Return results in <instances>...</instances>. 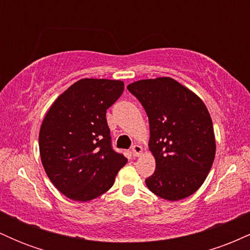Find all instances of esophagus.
<instances>
[{"label": "esophagus", "mask_w": 250, "mask_h": 250, "mask_svg": "<svg viewBox=\"0 0 250 250\" xmlns=\"http://www.w3.org/2000/svg\"><path fill=\"white\" fill-rule=\"evenodd\" d=\"M142 151H143V149L141 146H139V145H134L133 148H131V153H133V156H135V157H139L140 155L142 154Z\"/></svg>", "instance_id": "esophagus-1"}]
</instances>
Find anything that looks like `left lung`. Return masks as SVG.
<instances>
[{
  "instance_id": "8db88e82",
  "label": "left lung",
  "mask_w": 250,
  "mask_h": 250,
  "mask_svg": "<svg viewBox=\"0 0 250 250\" xmlns=\"http://www.w3.org/2000/svg\"><path fill=\"white\" fill-rule=\"evenodd\" d=\"M127 88L149 119V150L156 162L146 180L149 190L168 201L190 196L208 176L216 151L207 107L171 77L140 80Z\"/></svg>"
}]
</instances>
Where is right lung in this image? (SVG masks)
<instances>
[{"mask_svg":"<svg viewBox=\"0 0 250 250\" xmlns=\"http://www.w3.org/2000/svg\"><path fill=\"white\" fill-rule=\"evenodd\" d=\"M120 80L82 79L54 101L39 134L41 161L68 199L94 200L111 188L128 160L111 148L105 113L122 95Z\"/></svg>","mask_w":250,"mask_h":250,"instance_id":"1","label":"right lung"}]
</instances>
